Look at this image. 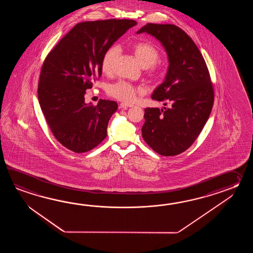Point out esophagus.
<instances>
[{"mask_svg":"<svg viewBox=\"0 0 253 253\" xmlns=\"http://www.w3.org/2000/svg\"><path fill=\"white\" fill-rule=\"evenodd\" d=\"M132 107H134V105L128 104V103H121V104L119 105V108H132Z\"/></svg>","mask_w":253,"mask_h":253,"instance_id":"esophagus-1","label":"esophagus"}]
</instances>
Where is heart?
<instances>
[{
    "label": "heart",
    "mask_w": 253,
    "mask_h": 253,
    "mask_svg": "<svg viewBox=\"0 0 253 253\" xmlns=\"http://www.w3.org/2000/svg\"><path fill=\"white\" fill-rule=\"evenodd\" d=\"M134 57L141 67L147 70L148 75L156 78L157 68L156 63L159 58V50L153 44L145 42L134 43L132 47ZM119 46L113 45L105 51L101 59V70L105 74H110L113 71L115 61L119 56ZM108 92L112 97L125 102H133L136 97L144 92L142 86H135L126 81H120L109 85Z\"/></svg>",
    "instance_id": "b5f03b06"
}]
</instances>
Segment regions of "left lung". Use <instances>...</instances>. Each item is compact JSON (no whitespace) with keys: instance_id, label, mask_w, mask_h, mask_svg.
Returning a JSON list of instances; mask_svg holds the SVG:
<instances>
[{"instance_id":"obj_1","label":"left lung","mask_w":253,"mask_h":253,"mask_svg":"<svg viewBox=\"0 0 253 253\" xmlns=\"http://www.w3.org/2000/svg\"><path fill=\"white\" fill-rule=\"evenodd\" d=\"M144 33L160 42L169 63L151 97L170 107L145 108L142 136L159 155L176 156L193 145L210 117L214 100L210 74L199 48L182 29L147 23L136 33Z\"/></svg>"}]
</instances>
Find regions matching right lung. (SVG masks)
I'll list each match as a JSON object with an SVG mask.
<instances>
[{
	"label": "right lung",
	"mask_w": 253,
	"mask_h": 253,
	"mask_svg": "<svg viewBox=\"0 0 253 253\" xmlns=\"http://www.w3.org/2000/svg\"><path fill=\"white\" fill-rule=\"evenodd\" d=\"M136 24L133 20L78 23L44 60L40 75V106L55 138L75 153L91 150L107 136L118 104L85 102L87 88L102 74L105 51Z\"/></svg>",
	"instance_id": "obj_1"
}]
</instances>
